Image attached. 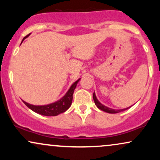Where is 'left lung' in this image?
Segmentation results:
<instances>
[{
    "mask_svg": "<svg viewBox=\"0 0 160 160\" xmlns=\"http://www.w3.org/2000/svg\"><path fill=\"white\" fill-rule=\"evenodd\" d=\"M93 96V100H94V102L95 104V105L97 106V108H99L100 110H102V111H103L104 112H107V113H120L121 111H126V110H127L130 107H128L127 108H125V109H121V110H114V109H112V108H109L108 107H106L105 105H104V104H102V103H100V102H98V100L97 99L96 96H95V92L94 93H93L92 95Z\"/></svg>",
    "mask_w": 160,
    "mask_h": 160,
    "instance_id": "1",
    "label": "left lung"
}]
</instances>
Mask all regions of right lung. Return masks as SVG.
Masks as SVG:
<instances>
[{"instance_id":"right-lung-1","label":"right lung","mask_w":160,"mask_h":160,"mask_svg":"<svg viewBox=\"0 0 160 160\" xmlns=\"http://www.w3.org/2000/svg\"><path fill=\"white\" fill-rule=\"evenodd\" d=\"M28 35H27L25 38H26ZM22 40V41L24 40ZM80 80L78 79L76 82L71 85L68 91L66 92V94L64 95L61 99H59L57 102H54V103L47 104V105H33V104H28L27 102H24V104L27 106L28 108H30L35 113H39V114L43 115V116H49V117H52V116H57L60 113H64V112L67 111L68 108L71 107V103H72V99H73V94L75 88H76L77 84L78 83L79 80Z\"/></svg>"}]
</instances>
